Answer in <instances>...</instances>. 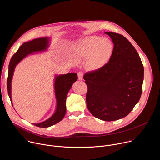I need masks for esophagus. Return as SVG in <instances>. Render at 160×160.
I'll return each mask as SVG.
<instances>
[{"label":"esophagus","mask_w":160,"mask_h":160,"mask_svg":"<svg viewBox=\"0 0 160 160\" xmlns=\"http://www.w3.org/2000/svg\"><path fill=\"white\" fill-rule=\"evenodd\" d=\"M83 73L82 72H78V80H83Z\"/></svg>","instance_id":"obj_1"}]
</instances>
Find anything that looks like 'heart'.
Instances as JSON below:
<instances>
[{"instance_id":"1","label":"heart","mask_w":160,"mask_h":160,"mask_svg":"<svg viewBox=\"0 0 160 160\" xmlns=\"http://www.w3.org/2000/svg\"><path fill=\"white\" fill-rule=\"evenodd\" d=\"M112 49V44L109 39L89 36L74 45L73 54L80 59H87L86 66L88 70L97 71L109 62Z\"/></svg>"}]
</instances>
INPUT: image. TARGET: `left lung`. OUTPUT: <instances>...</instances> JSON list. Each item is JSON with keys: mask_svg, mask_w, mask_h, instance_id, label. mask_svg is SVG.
Instances as JSON below:
<instances>
[{"mask_svg": "<svg viewBox=\"0 0 160 160\" xmlns=\"http://www.w3.org/2000/svg\"><path fill=\"white\" fill-rule=\"evenodd\" d=\"M114 48L110 61L101 69L87 72V106L92 115L110 122L127 116L141 98L144 66L132 43L123 35L105 32Z\"/></svg>", "mask_w": 160, "mask_h": 160, "instance_id": "1", "label": "left lung"}]
</instances>
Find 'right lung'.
<instances>
[{"instance_id":"1","label":"right lung","mask_w":160,"mask_h":160,"mask_svg":"<svg viewBox=\"0 0 160 160\" xmlns=\"http://www.w3.org/2000/svg\"><path fill=\"white\" fill-rule=\"evenodd\" d=\"M49 38L48 37L35 38L28 42H25L21 45L17 52L11 58L9 64L8 77L7 80L8 95L11 103V82L16 66L28 54H33L35 52L45 51L47 50L49 46ZM77 79L78 77L76 73H70L56 76L54 90L57 105L55 112L47 120L38 123H33L34 125L41 128H46L55 125L62 120L66 110V99L68 93L73 83L76 82Z\"/></svg>"}]
</instances>
